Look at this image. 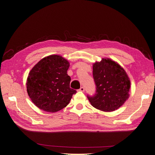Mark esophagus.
<instances>
[{
  "instance_id": "1",
  "label": "esophagus",
  "mask_w": 155,
  "mask_h": 155,
  "mask_svg": "<svg viewBox=\"0 0 155 155\" xmlns=\"http://www.w3.org/2000/svg\"><path fill=\"white\" fill-rule=\"evenodd\" d=\"M78 90L81 91H85V88H84V87H81Z\"/></svg>"
}]
</instances>
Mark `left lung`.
Wrapping results in <instances>:
<instances>
[{"mask_svg": "<svg viewBox=\"0 0 155 155\" xmlns=\"http://www.w3.org/2000/svg\"><path fill=\"white\" fill-rule=\"evenodd\" d=\"M96 94L87 95L94 107L103 111H113L128 98L130 83L125 70L109 59H103L93 65Z\"/></svg>", "mask_w": 155, "mask_h": 155, "instance_id": "obj_1", "label": "left lung"}]
</instances>
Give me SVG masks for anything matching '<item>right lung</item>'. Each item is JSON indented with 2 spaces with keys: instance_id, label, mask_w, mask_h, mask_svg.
Returning <instances> with one entry per match:
<instances>
[{
  "instance_id": "right-lung-1",
  "label": "right lung",
  "mask_w": 155,
  "mask_h": 155,
  "mask_svg": "<svg viewBox=\"0 0 155 155\" xmlns=\"http://www.w3.org/2000/svg\"><path fill=\"white\" fill-rule=\"evenodd\" d=\"M70 64L57 54L41 59L28 74L27 90L35 105L47 112H56L66 107L77 93L70 87L67 74Z\"/></svg>"
}]
</instances>
